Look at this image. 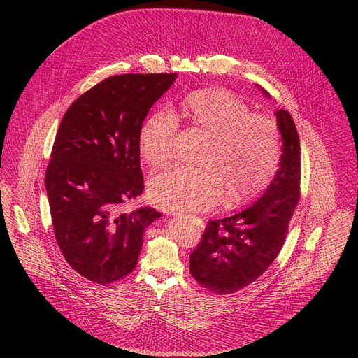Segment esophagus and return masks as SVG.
<instances>
[{"label":"esophagus","instance_id":"34e87169","mask_svg":"<svg viewBox=\"0 0 358 358\" xmlns=\"http://www.w3.org/2000/svg\"><path fill=\"white\" fill-rule=\"evenodd\" d=\"M178 216H180V215H178ZM181 216H182V215H181Z\"/></svg>","mask_w":358,"mask_h":358}]
</instances>
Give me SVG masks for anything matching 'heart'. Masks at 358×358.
<instances>
[{
    "instance_id": "b5f03b06",
    "label": "heart",
    "mask_w": 358,
    "mask_h": 358,
    "mask_svg": "<svg viewBox=\"0 0 358 358\" xmlns=\"http://www.w3.org/2000/svg\"><path fill=\"white\" fill-rule=\"evenodd\" d=\"M182 116L209 136L200 164L174 165L149 182V199L169 212H201L217 201L234 208L266 189L280 159V135L273 119L252 115L247 103L227 90L192 92L181 103ZM176 113L161 108L143 120L138 146L152 166L174 154Z\"/></svg>"
}]
</instances>
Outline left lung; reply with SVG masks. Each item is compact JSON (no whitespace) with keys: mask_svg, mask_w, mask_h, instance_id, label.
Wrapping results in <instances>:
<instances>
[{"mask_svg":"<svg viewBox=\"0 0 358 358\" xmlns=\"http://www.w3.org/2000/svg\"><path fill=\"white\" fill-rule=\"evenodd\" d=\"M261 91L270 99L266 90ZM275 119L283 154L267 190L245 209L209 220L190 255L192 275L216 294H231L254 283L285 245L299 201L300 142L289 111L277 110Z\"/></svg>","mask_w":358,"mask_h":358,"instance_id":"obj_1","label":"left lung"}]
</instances>
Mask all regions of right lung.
<instances>
[{
  "label": "right lung",
  "instance_id": "obj_1",
  "mask_svg": "<svg viewBox=\"0 0 358 358\" xmlns=\"http://www.w3.org/2000/svg\"><path fill=\"white\" fill-rule=\"evenodd\" d=\"M176 78H106L69 106L56 134L45 177L56 242L68 264L97 285L136 267L145 229L161 217L149 206L122 208L143 192L139 129Z\"/></svg>",
  "mask_w": 358,
  "mask_h": 358
}]
</instances>
